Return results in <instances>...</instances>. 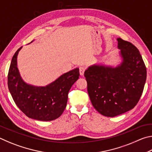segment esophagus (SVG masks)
<instances>
[{
  "instance_id": "34e87169",
  "label": "esophagus",
  "mask_w": 152,
  "mask_h": 152,
  "mask_svg": "<svg viewBox=\"0 0 152 152\" xmlns=\"http://www.w3.org/2000/svg\"><path fill=\"white\" fill-rule=\"evenodd\" d=\"M86 67L84 66H82L80 67L79 70H80V75H82V76L83 75L84 73V71L86 70Z\"/></svg>"
}]
</instances>
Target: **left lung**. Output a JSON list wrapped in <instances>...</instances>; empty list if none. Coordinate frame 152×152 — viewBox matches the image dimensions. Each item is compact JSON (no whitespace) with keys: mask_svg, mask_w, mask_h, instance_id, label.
I'll return each mask as SVG.
<instances>
[{"mask_svg":"<svg viewBox=\"0 0 152 152\" xmlns=\"http://www.w3.org/2000/svg\"><path fill=\"white\" fill-rule=\"evenodd\" d=\"M123 62L117 68L92 66L84 72L87 90L94 109L115 117L134 108L142 94L147 71L138 49L118 38Z\"/></svg>","mask_w":152,"mask_h":152,"instance_id":"1","label":"left lung"}]
</instances>
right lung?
<instances>
[{
	"label": "right lung",
	"instance_id": "add662e5",
	"mask_svg": "<svg viewBox=\"0 0 152 152\" xmlns=\"http://www.w3.org/2000/svg\"><path fill=\"white\" fill-rule=\"evenodd\" d=\"M18 50L12 58L8 73V87L15 104L28 117L48 121L61 116L66 107L68 94L80 76L76 68L64 74L46 86L29 85L20 78L17 67Z\"/></svg>",
	"mask_w": 152,
	"mask_h": 152
}]
</instances>
